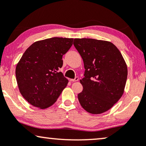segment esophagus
I'll list each match as a JSON object with an SVG mask.
<instances>
[{"label":"esophagus","instance_id":"34e87169","mask_svg":"<svg viewBox=\"0 0 146 146\" xmlns=\"http://www.w3.org/2000/svg\"><path fill=\"white\" fill-rule=\"evenodd\" d=\"M78 80H79L78 77H76L75 78H74V79H70V80L71 82H77V81H78Z\"/></svg>","mask_w":146,"mask_h":146}]
</instances>
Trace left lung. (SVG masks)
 I'll return each instance as SVG.
<instances>
[{
  "mask_svg": "<svg viewBox=\"0 0 146 146\" xmlns=\"http://www.w3.org/2000/svg\"><path fill=\"white\" fill-rule=\"evenodd\" d=\"M74 45L82 58L84 77L80 82L83 90L79 102L88 112L100 114L120 99L127 80L126 63L110 42L92 38H75Z\"/></svg>",
  "mask_w": 146,
  "mask_h": 146,
  "instance_id": "obj_1",
  "label": "left lung"
}]
</instances>
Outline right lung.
<instances>
[{"label":"right lung","mask_w":146,"mask_h":146,"mask_svg":"<svg viewBox=\"0 0 146 146\" xmlns=\"http://www.w3.org/2000/svg\"><path fill=\"white\" fill-rule=\"evenodd\" d=\"M73 40L54 37L36 41L22 56L16 67L17 84L21 95L33 106H51L67 86L68 80L58 70Z\"/></svg>","instance_id":"add662e5"}]
</instances>
